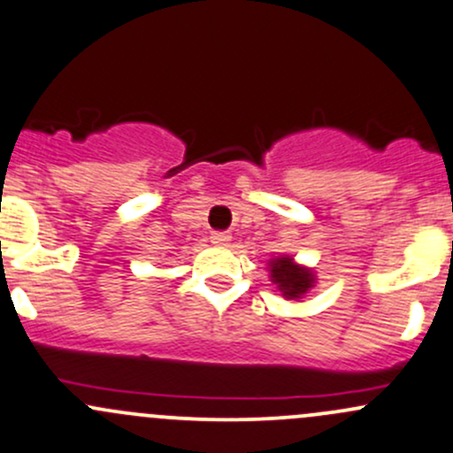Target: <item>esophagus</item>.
<instances>
[{
	"mask_svg": "<svg viewBox=\"0 0 453 453\" xmlns=\"http://www.w3.org/2000/svg\"><path fill=\"white\" fill-rule=\"evenodd\" d=\"M211 241H212V245L223 247V245H227V242L232 241V236L227 234V232H212V234H211Z\"/></svg>",
	"mask_w": 453,
	"mask_h": 453,
	"instance_id": "esophagus-1",
	"label": "esophagus"
}]
</instances>
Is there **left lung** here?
Segmentation results:
<instances>
[{
	"mask_svg": "<svg viewBox=\"0 0 453 453\" xmlns=\"http://www.w3.org/2000/svg\"><path fill=\"white\" fill-rule=\"evenodd\" d=\"M271 282L278 284V290L287 299H299L314 287V275L311 269L295 263L290 256H280L269 263Z\"/></svg>",
	"mask_w": 453,
	"mask_h": 453,
	"instance_id": "left-lung-1",
	"label": "left lung"
}]
</instances>
